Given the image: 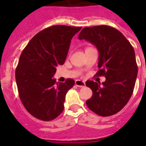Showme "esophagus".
<instances>
[{"instance_id":"esophagus-1","label":"esophagus","mask_w":146,"mask_h":146,"mask_svg":"<svg viewBox=\"0 0 146 146\" xmlns=\"http://www.w3.org/2000/svg\"><path fill=\"white\" fill-rule=\"evenodd\" d=\"M75 84L76 86H77L78 87H84L85 86H86V83H85L84 81H82V80H76Z\"/></svg>"}]
</instances>
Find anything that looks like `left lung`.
Listing matches in <instances>:
<instances>
[{
	"label": "left lung",
	"instance_id": "left-lung-1",
	"mask_svg": "<svg viewBox=\"0 0 146 146\" xmlns=\"http://www.w3.org/2000/svg\"><path fill=\"white\" fill-rule=\"evenodd\" d=\"M79 39L96 45L99 54L96 75L106 78L102 86L86 82L93 92L87 106L102 117L115 114L129 102L135 86L138 66L133 48L120 31L105 25L85 27Z\"/></svg>",
	"mask_w": 146,
	"mask_h": 146
}]
</instances>
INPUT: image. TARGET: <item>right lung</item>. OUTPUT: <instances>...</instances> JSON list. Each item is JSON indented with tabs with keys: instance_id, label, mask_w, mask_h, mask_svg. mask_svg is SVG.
I'll use <instances>...</instances> for the list:
<instances>
[{
	"instance_id": "add662e5",
	"label": "right lung",
	"mask_w": 146,
	"mask_h": 146,
	"mask_svg": "<svg viewBox=\"0 0 146 146\" xmlns=\"http://www.w3.org/2000/svg\"><path fill=\"white\" fill-rule=\"evenodd\" d=\"M82 27L52 26L30 40L23 50L16 69L19 96L29 113L37 119L49 121L64 111L65 96L74 80L57 82L53 77L63 65L71 39Z\"/></svg>"
}]
</instances>
